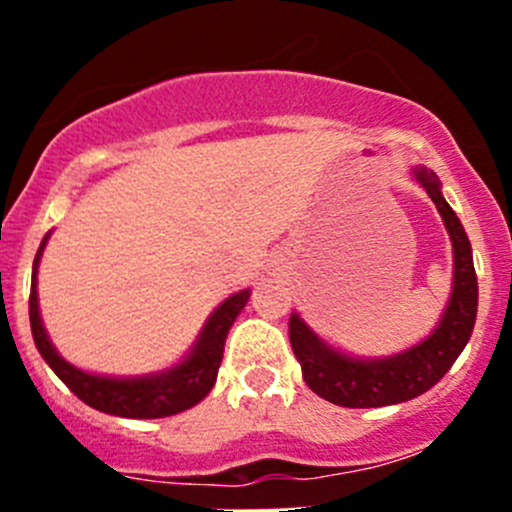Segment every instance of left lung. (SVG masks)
I'll use <instances>...</instances> for the list:
<instances>
[{
  "label": "left lung",
  "instance_id": "obj_1",
  "mask_svg": "<svg viewBox=\"0 0 512 512\" xmlns=\"http://www.w3.org/2000/svg\"><path fill=\"white\" fill-rule=\"evenodd\" d=\"M416 178L421 180L428 198L433 200L448 227L453 242V262H456L451 302L436 332L404 354H396L391 359L361 361L349 359L319 342L297 314L289 319V344L302 366L307 386L324 401H332L344 409H376V406L401 404V401L421 396L451 369L453 361L471 339L473 324H476L478 280L473 270L471 242L461 220L443 200L436 175L426 168H418Z\"/></svg>",
  "mask_w": 512,
  "mask_h": 512
}]
</instances>
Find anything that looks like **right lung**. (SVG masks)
Wrapping results in <instances>:
<instances>
[{
    "label": "right lung",
    "mask_w": 512,
    "mask_h": 512,
    "mask_svg": "<svg viewBox=\"0 0 512 512\" xmlns=\"http://www.w3.org/2000/svg\"><path fill=\"white\" fill-rule=\"evenodd\" d=\"M46 245V237L41 242L39 252L34 257V275L32 292H29V322H32V334L39 354L44 356L46 364L54 369V374L79 396L91 409L103 411L111 416L123 418H163L180 414L190 409L213 389L218 379L220 361H223L225 337L230 332L232 322L242 307L250 299V292H237L225 299L213 317L205 324L193 354L175 369L165 371L158 376H146V379H103V376H91L79 371L76 366L66 364L56 349L51 347L44 327H41L39 304H36V265H39L41 250Z\"/></svg>",
    "instance_id": "add662e5"
}]
</instances>
